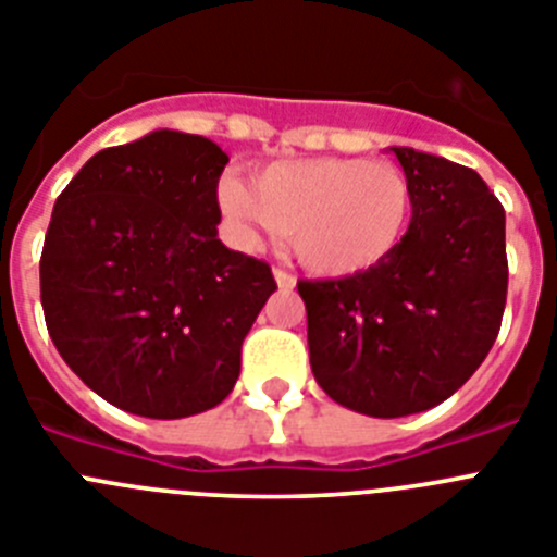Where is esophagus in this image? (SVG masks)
Returning a JSON list of instances; mask_svg holds the SVG:
<instances>
[{
  "label": "esophagus",
  "instance_id": "1",
  "mask_svg": "<svg viewBox=\"0 0 557 557\" xmlns=\"http://www.w3.org/2000/svg\"><path fill=\"white\" fill-rule=\"evenodd\" d=\"M273 278H275V284H278V287H282V289H293L295 287V275L287 273V270L275 268L273 270Z\"/></svg>",
  "mask_w": 557,
  "mask_h": 557
}]
</instances>
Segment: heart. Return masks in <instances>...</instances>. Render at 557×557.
Here are the masks:
<instances>
[{
    "label": "heart",
    "instance_id": "1",
    "mask_svg": "<svg viewBox=\"0 0 557 557\" xmlns=\"http://www.w3.org/2000/svg\"><path fill=\"white\" fill-rule=\"evenodd\" d=\"M218 203L245 243L289 234L298 262L326 278H348L385 264L412 223L416 195L387 161H278L243 178L220 181Z\"/></svg>",
    "mask_w": 557,
    "mask_h": 557
}]
</instances>
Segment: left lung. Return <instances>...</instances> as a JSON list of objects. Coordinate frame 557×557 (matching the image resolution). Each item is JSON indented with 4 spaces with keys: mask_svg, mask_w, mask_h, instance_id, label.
I'll return each mask as SVG.
<instances>
[{
    "mask_svg": "<svg viewBox=\"0 0 557 557\" xmlns=\"http://www.w3.org/2000/svg\"><path fill=\"white\" fill-rule=\"evenodd\" d=\"M412 184L405 243L368 273L298 282L329 398L373 418L441 405L488 357L505 312V209L469 166L391 147Z\"/></svg>",
    "mask_w": 557,
    "mask_h": 557,
    "instance_id": "1",
    "label": "left lung"
}]
</instances>
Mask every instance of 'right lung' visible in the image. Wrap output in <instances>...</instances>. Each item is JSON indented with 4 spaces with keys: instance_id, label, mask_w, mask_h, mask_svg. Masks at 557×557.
<instances>
[{
    "instance_id": "right-lung-1",
    "label": "right lung",
    "mask_w": 557,
    "mask_h": 557,
    "mask_svg": "<svg viewBox=\"0 0 557 557\" xmlns=\"http://www.w3.org/2000/svg\"><path fill=\"white\" fill-rule=\"evenodd\" d=\"M225 164L211 139L164 127L91 156L52 209L49 337L97 396L133 416L218 407L275 293L268 264L218 239Z\"/></svg>"
}]
</instances>
